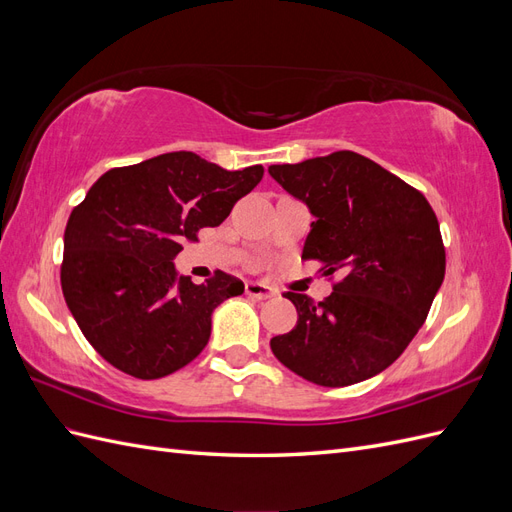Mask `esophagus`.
Here are the masks:
<instances>
[{
	"instance_id": "obj_1",
	"label": "esophagus",
	"mask_w": 512,
	"mask_h": 512,
	"mask_svg": "<svg viewBox=\"0 0 512 512\" xmlns=\"http://www.w3.org/2000/svg\"><path fill=\"white\" fill-rule=\"evenodd\" d=\"M245 294L247 297L252 299H258V301H265V299H271L275 297V290L267 284H260V282H247L245 284Z\"/></svg>"
}]
</instances>
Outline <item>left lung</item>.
<instances>
[{"label":"left lung","instance_id":"8db88e82","mask_svg":"<svg viewBox=\"0 0 512 512\" xmlns=\"http://www.w3.org/2000/svg\"><path fill=\"white\" fill-rule=\"evenodd\" d=\"M269 175L314 215L301 258L344 277L327 299L286 292L299 320L271 339L277 361L320 386L374 378L423 327L446 271L427 198L380 164L335 151Z\"/></svg>","mask_w":512,"mask_h":512}]
</instances>
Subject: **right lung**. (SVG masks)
Segmentation results:
<instances>
[{"mask_svg": "<svg viewBox=\"0 0 512 512\" xmlns=\"http://www.w3.org/2000/svg\"><path fill=\"white\" fill-rule=\"evenodd\" d=\"M262 175L260 164L224 170L173 151L91 185L66 226L61 290L87 342L113 367L156 380L203 352L215 307L241 294L243 282L218 271L194 284L175 258L200 228L220 226Z\"/></svg>", "mask_w": 512, "mask_h": 512, "instance_id": "obj_1", "label": "right lung"}]
</instances>
